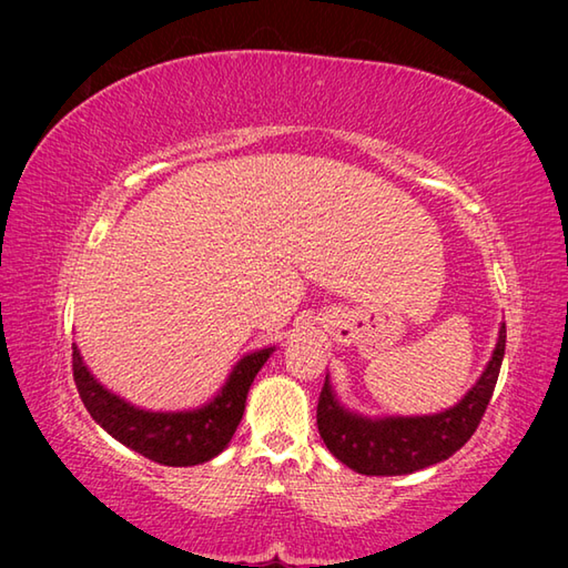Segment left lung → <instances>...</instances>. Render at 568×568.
I'll return each instance as SVG.
<instances>
[{
	"mask_svg": "<svg viewBox=\"0 0 568 568\" xmlns=\"http://www.w3.org/2000/svg\"><path fill=\"white\" fill-rule=\"evenodd\" d=\"M503 356L505 324L484 373L462 400L442 413L415 417L358 415L339 403L327 376L317 405L320 437L342 464L364 476H405L446 462L474 437L496 390Z\"/></svg>",
	"mask_w": 568,
	"mask_h": 568,
	"instance_id": "1",
	"label": "left lung"
}]
</instances>
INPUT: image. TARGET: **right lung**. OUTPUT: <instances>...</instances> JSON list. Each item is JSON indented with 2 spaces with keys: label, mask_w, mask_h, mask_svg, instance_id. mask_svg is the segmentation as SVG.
I'll return each mask as SVG.
<instances>
[{
  "label": "right lung",
  "mask_w": 568,
  "mask_h": 568,
  "mask_svg": "<svg viewBox=\"0 0 568 568\" xmlns=\"http://www.w3.org/2000/svg\"><path fill=\"white\" fill-rule=\"evenodd\" d=\"M273 352L275 346H265L239 358L212 400L178 413L143 409L106 390L84 366L78 344H72V376L92 419L116 442L155 464L197 466L222 454L232 442L246 409L251 383Z\"/></svg>",
  "instance_id": "right-lung-1"
}]
</instances>
